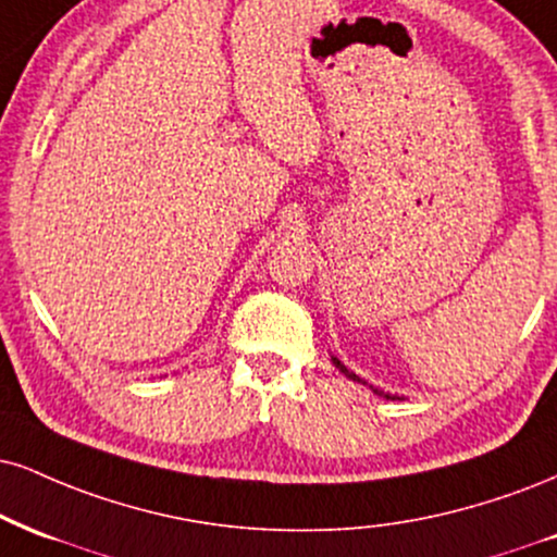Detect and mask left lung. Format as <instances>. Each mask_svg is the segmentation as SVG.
Wrapping results in <instances>:
<instances>
[{
	"instance_id": "8db88e82",
	"label": "left lung",
	"mask_w": 557,
	"mask_h": 557,
	"mask_svg": "<svg viewBox=\"0 0 557 557\" xmlns=\"http://www.w3.org/2000/svg\"><path fill=\"white\" fill-rule=\"evenodd\" d=\"M332 360H334V366H337V368H339V371H343L347 379H352V381H360L358 376H355V373H350V371H347V368H345L343 363H339V360H337V358H332ZM373 392H376V394H381V392H379V388H373ZM384 397H386V399H397V397H388V394H384Z\"/></svg>"
}]
</instances>
